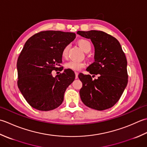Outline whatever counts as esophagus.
<instances>
[{"instance_id": "34e87169", "label": "esophagus", "mask_w": 147, "mask_h": 147, "mask_svg": "<svg viewBox=\"0 0 147 147\" xmlns=\"http://www.w3.org/2000/svg\"><path fill=\"white\" fill-rule=\"evenodd\" d=\"M75 74H76V79H77V78H78V75H79V73L77 72V71H75Z\"/></svg>"}]
</instances>
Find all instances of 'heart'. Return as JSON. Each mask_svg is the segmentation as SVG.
<instances>
[{
	"instance_id": "obj_1",
	"label": "heart",
	"mask_w": 147,
	"mask_h": 147,
	"mask_svg": "<svg viewBox=\"0 0 147 147\" xmlns=\"http://www.w3.org/2000/svg\"><path fill=\"white\" fill-rule=\"evenodd\" d=\"M78 46L80 47L83 51L85 53H88L91 49V44L88 40L84 39V38H82L77 41ZM69 49V46H67L63 49L62 51V56L63 57L65 58L67 56L68 51ZM85 63L82 61H74L71 60L68 61L65 63V67L67 69H70L74 71H77L81 69V68L85 67Z\"/></svg>"
}]
</instances>
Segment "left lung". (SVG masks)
<instances>
[{"instance_id":"obj_1","label":"left lung","mask_w":147,"mask_h":147,"mask_svg":"<svg viewBox=\"0 0 147 147\" xmlns=\"http://www.w3.org/2000/svg\"><path fill=\"white\" fill-rule=\"evenodd\" d=\"M77 34L91 39L94 47V62L86 70L98 75L79 74L82 88L79 91L84 104L91 109L104 110L117 102L127 84V59L119 42L102 31H78ZM94 76H92L93 77Z\"/></svg>"}]
</instances>
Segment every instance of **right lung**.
I'll list each match as a JSON object with an SVG mask.
<instances>
[{"instance_id": "add662e5", "label": "right lung", "mask_w": 147, "mask_h": 147, "mask_svg": "<svg viewBox=\"0 0 147 147\" xmlns=\"http://www.w3.org/2000/svg\"><path fill=\"white\" fill-rule=\"evenodd\" d=\"M76 37L74 33L44 31L32 36L24 45L16 65L18 86L34 109L49 111L62 103L76 75L70 69L55 77L51 72L61 63L63 50Z\"/></svg>"}]
</instances>
